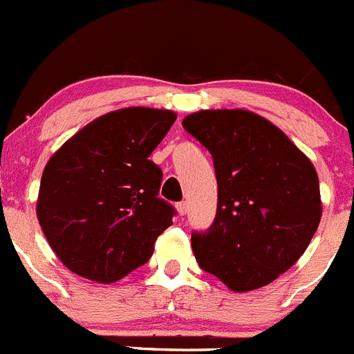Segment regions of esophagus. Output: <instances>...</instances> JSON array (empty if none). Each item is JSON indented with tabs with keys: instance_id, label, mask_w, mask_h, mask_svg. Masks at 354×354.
<instances>
[{
	"instance_id": "34e87169",
	"label": "esophagus",
	"mask_w": 354,
	"mask_h": 354,
	"mask_svg": "<svg viewBox=\"0 0 354 354\" xmlns=\"http://www.w3.org/2000/svg\"><path fill=\"white\" fill-rule=\"evenodd\" d=\"M176 209H178V213L181 214V216H185V214L188 213V203H187V201H181V203H178Z\"/></svg>"
}]
</instances>
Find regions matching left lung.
<instances>
[{"label": "left lung", "mask_w": 354, "mask_h": 354, "mask_svg": "<svg viewBox=\"0 0 354 354\" xmlns=\"http://www.w3.org/2000/svg\"><path fill=\"white\" fill-rule=\"evenodd\" d=\"M183 127L213 157L214 222L192 232L203 270L234 292L262 288L290 269L322 220L311 160L281 129L246 110H201Z\"/></svg>", "instance_id": "1"}]
</instances>
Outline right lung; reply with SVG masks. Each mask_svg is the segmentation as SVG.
Wrapping results in <instances>:
<instances>
[{
	"label": "right lung",
	"mask_w": 354,
	"mask_h": 354,
	"mask_svg": "<svg viewBox=\"0 0 354 354\" xmlns=\"http://www.w3.org/2000/svg\"><path fill=\"white\" fill-rule=\"evenodd\" d=\"M176 113L122 108L95 118L47 162L36 214L71 272L115 283L148 262L174 207L158 197L162 171L150 160Z\"/></svg>",
	"instance_id": "add662e5"
}]
</instances>
